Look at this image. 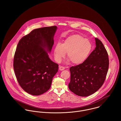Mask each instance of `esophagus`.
<instances>
[{
    "label": "esophagus",
    "mask_w": 121,
    "mask_h": 121,
    "mask_svg": "<svg viewBox=\"0 0 121 121\" xmlns=\"http://www.w3.org/2000/svg\"><path fill=\"white\" fill-rule=\"evenodd\" d=\"M59 69H60V70H61V71L65 69V67H62V66H60V67H59Z\"/></svg>",
    "instance_id": "34e87169"
}]
</instances>
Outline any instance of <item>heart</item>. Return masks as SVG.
I'll return each instance as SVG.
<instances>
[{
	"label": "heart",
	"mask_w": 121,
	"mask_h": 121,
	"mask_svg": "<svg viewBox=\"0 0 121 121\" xmlns=\"http://www.w3.org/2000/svg\"><path fill=\"white\" fill-rule=\"evenodd\" d=\"M92 48L90 41L82 36L75 35L67 38L62 44L54 47L53 52L56 60L59 62L67 53V58L74 65L83 63L88 56Z\"/></svg>",
	"instance_id": "obj_1"
}]
</instances>
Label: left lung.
<instances>
[{"label": "left lung", "mask_w": 121, "mask_h": 121, "mask_svg": "<svg viewBox=\"0 0 121 121\" xmlns=\"http://www.w3.org/2000/svg\"><path fill=\"white\" fill-rule=\"evenodd\" d=\"M95 50L82 64L70 68L69 89L75 95L87 96L104 84L109 65L108 54L102 41L95 38Z\"/></svg>", "instance_id": "1"}]
</instances>
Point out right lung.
Instances as JSON below:
<instances>
[{
    "label": "right lung",
    "instance_id": "1",
    "mask_svg": "<svg viewBox=\"0 0 121 121\" xmlns=\"http://www.w3.org/2000/svg\"><path fill=\"white\" fill-rule=\"evenodd\" d=\"M57 27L35 29L19 41L13 68L17 82L27 93L39 95L50 88L59 65L49 57Z\"/></svg>",
    "mask_w": 121,
    "mask_h": 121
}]
</instances>
